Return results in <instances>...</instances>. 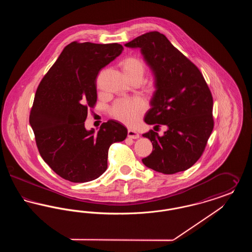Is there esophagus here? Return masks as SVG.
Returning <instances> with one entry per match:
<instances>
[{"label":"esophagus","instance_id":"esophagus-1","mask_svg":"<svg viewBox=\"0 0 252 252\" xmlns=\"http://www.w3.org/2000/svg\"><path fill=\"white\" fill-rule=\"evenodd\" d=\"M127 137L130 139H138L140 138V135L138 134V132L134 131V130H128L127 131Z\"/></svg>","mask_w":252,"mask_h":252}]
</instances>
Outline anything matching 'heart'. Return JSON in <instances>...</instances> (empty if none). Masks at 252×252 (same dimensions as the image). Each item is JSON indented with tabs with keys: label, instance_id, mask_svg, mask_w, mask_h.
<instances>
[{
	"label": "heart",
	"instance_id": "heart-1",
	"mask_svg": "<svg viewBox=\"0 0 252 252\" xmlns=\"http://www.w3.org/2000/svg\"><path fill=\"white\" fill-rule=\"evenodd\" d=\"M121 69L125 76L131 82L134 80L141 81L145 72L144 61L137 58L129 56L121 60ZM158 78L155 74H151L147 80L146 87L150 92L156 91L158 88ZM145 110V104L141 99H126L116 101L110 108V115L126 126H134Z\"/></svg>",
	"mask_w": 252,
	"mask_h": 252
}]
</instances>
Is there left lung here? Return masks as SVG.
I'll return each mask as SVG.
<instances>
[{
	"instance_id": "8db88e82",
	"label": "left lung",
	"mask_w": 252,
	"mask_h": 252,
	"mask_svg": "<svg viewBox=\"0 0 252 252\" xmlns=\"http://www.w3.org/2000/svg\"><path fill=\"white\" fill-rule=\"evenodd\" d=\"M126 46L141 49L158 78L145 123L168 126L162 137L153 130L143 135L154 149L142 159L144 165L165 175L192 167L202 156L215 126L214 100L203 74L158 31L137 36Z\"/></svg>"
}]
</instances>
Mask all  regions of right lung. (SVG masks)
I'll list each match as a JSON object with an SVG mask.
<instances>
[{
  "label": "right lung",
  "mask_w": 252,
  "mask_h": 252,
  "mask_svg": "<svg viewBox=\"0 0 252 252\" xmlns=\"http://www.w3.org/2000/svg\"><path fill=\"white\" fill-rule=\"evenodd\" d=\"M123 50L118 43L72 41L36 89L29 116L36 147L64 180L81 183L99 178L108 168L109 146L126 138V128L115 121L102 124L97 134L84 126L89 108L96 105L98 73Z\"/></svg>",
  "instance_id": "1"
}]
</instances>
